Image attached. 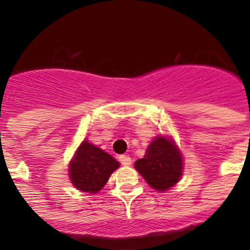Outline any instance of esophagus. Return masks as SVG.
Listing matches in <instances>:
<instances>
[{
    "label": "esophagus",
    "mask_w": 250,
    "mask_h": 250,
    "mask_svg": "<svg viewBox=\"0 0 250 250\" xmlns=\"http://www.w3.org/2000/svg\"><path fill=\"white\" fill-rule=\"evenodd\" d=\"M119 161H121V164L123 165V166H129L131 165V162H132V160L129 158L128 156H119Z\"/></svg>",
    "instance_id": "esophagus-1"
}]
</instances>
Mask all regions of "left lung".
I'll return each mask as SVG.
<instances>
[{"label": "left lung", "instance_id": "8db88e82", "mask_svg": "<svg viewBox=\"0 0 250 250\" xmlns=\"http://www.w3.org/2000/svg\"><path fill=\"white\" fill-rule=\"evenodd\" d=\"M135 168L154 189L168 190L180 180L183 158L170 137L157 136L146 149L144 158L135 162Z\"/></svg>", "mask_w": 250, "mask_h": 250}]
</instances>
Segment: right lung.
<instances>
[{
	"instance_id": "obj_1",
	"label": "right lung",
	"mask_w": 250,
	"mask_h": 250,
	"mask_svg": "<svg viewBox=\"0 0 250 250\" xmlns=\"http://www.w3.org/2000/svg\"><path fill=\"white\" fill-rule=\"evenodd\" d=\"M118 167L119 162L109 153L84 140L70 162L68 175L75 188L88 193H97Z\"/></svg>"
}]
</instances>
